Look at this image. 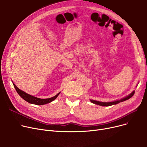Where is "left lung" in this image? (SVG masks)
I'll return each mask as SVG.
<instances>
[{"instance_id":"1","label":"left lung","mask_w":147,"mask_h":147,"mask_svg":"<svg viewBox=\"0 0 147 147\" xmlns=\"http://www.w3.org/2000/svg\"><path fill=\"white\" fill-rule=\"evenodd\" d=\"M135 94V91H133L132 93H131L129 95H128L127 96L123 98V99H121L120 100H117V101H113V102H99V101H95V100H90V102L94 103L95 104H97V105H101V106H110V105H115V104H119V102H123V101H126V100H127L129 99V98H130L132 96H133V95H134Z\"/></svg>"}]
</instances>
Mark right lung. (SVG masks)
I'll use <instances>...</instances> for the list:
<instances>
[{"mask_svg": "<svg viewBox=\"0 0 147 147\" xmlns=\"http://www.w3.org/2000/svg\"><path fill=\"white\" fill-rule=\"evenodd\" d=\"M13 86H14L15 89H16L17 93L23 99H24L25 101H26L27 102H28L30 104H36V105H44L46 104L49 103V102L53 101V100H55L57 98V96L59 95V94H60V92H59V93H58L57 95H56L55 96H54L53 97H52V98H47V99H40V98L32 96L31 95H29V94L26 93L25 92L20 90L16 86H15V84L13 83Z\"/></svg>", "mask_w": 147, "mask_h": 147, "instance_id": "1", "label": "right lung"}]
</instances>
